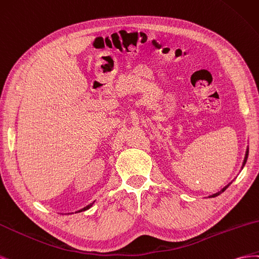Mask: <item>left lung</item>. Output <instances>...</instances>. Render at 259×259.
<instances>
[{"label":"left lung","instance_id":"left-lung-1","mask_svg":"<svg viewBox=\"0 0 259 259\" xmlns=\"http://www.w3.org/2000/svg\"><path fill=\"white\" fill-rule=\"evenodd\" d=\"M247 157H248V146H247V149H246V152H245V157H244V160H243V164H242V167H241V169H243V167L245 166V164H246V160H247ZM232 183V181L229 183V184H227V186L225 187V188H223L221 189L219 192H217V193H215V194H212V195H209L208 197H216V196H218V195H220L221 193H223V192H225L227 189H228V187L230 186V184Z\"/></svg>","mask_w":259,"mask_h":259}]
</instances>
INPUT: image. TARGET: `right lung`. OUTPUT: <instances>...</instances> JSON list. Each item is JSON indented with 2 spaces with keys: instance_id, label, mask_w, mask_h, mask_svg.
Wrapping results in <instances>:
<instances>
[{
  "instance_id": "obj_1",
  "label": "right lung",
  "mask_w": 259,
  "mask_h": 259,
  "mask_svg": "<svg viewBox=\"0 0 259 259\" xmlns=\"http://www.w3.org/2000/svg\"><path fill=\"white\" fill-rule=\"evenodd\" d=\"M94 202H95V201H93L92 203H90L89 205H87L85 207L81 208V209H79V210H77V211H75V212H81V211H84V210H87V209H89V208H91L92 206H93V204H94ZM69 213H73V212H67V213H66V215H69Z\"/></svg>"
}]
</instances>
